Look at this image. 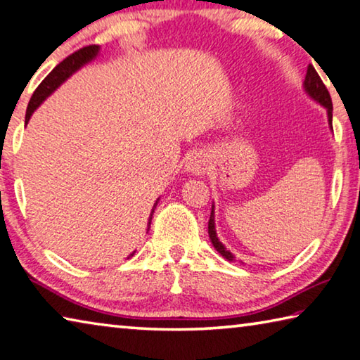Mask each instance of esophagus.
<instances>
[{"label":"esophagus","mask_w":360,"mask_h":360,"mask_svg":"<svg viewBox=\"0 0 360 360\" xmlns=\"http://www.w3.org/2000/svg\"><path fill=\"white\" fill-rule=\"evenodd\" d=\"M207 167H209V161L202 153H191L185 161V169L194 175L207 172Z\"/></svg>","instance_id":"esophagus-1"}]
</instances>
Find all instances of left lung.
<instances>
[{"mask_svg":"<svg viewBox=\"0 0 360 360\" xmlns=\"http://www.w3.org/2000/svg\"><path fill=\"white\" fill-rule=\"evenodd\" d=\"M304 91L308 96L316 100L317 103H321L323 108L327 110V116H328V126L333 131L332 127V111H333V105H332V98H330V94L327 91L326 84H323L321 76L317 75L316 68L313 65H309L308 72H306V78H304ZM209 238L214 244L215 250L220 253L221 257H225L228 262L234 260V255L229 250H226V247L220 243V239L217 238V231H215V215H214V205H212V212H210V219H209Z\"/></svg>","mask_w":360,"mask_h":360,"instance_id":"8db88e82","label":"left lung"}]
</instances>
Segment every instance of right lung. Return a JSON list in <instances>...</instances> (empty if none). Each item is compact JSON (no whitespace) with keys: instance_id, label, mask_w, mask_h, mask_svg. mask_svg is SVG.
<instances>
[{"instance_id":"right-lung-1","label":"right lung","mask_w":360,"mask_h":360,"mask_svg":"<svg viewBox=\"0 0 360 360\" xmlns=\"http://www.w3.org/2000/svg\"><path fill=\"white\" fill-rule=\"evenodd\" d=\"M98 51H100V47L97 44L82 47V49L73 52L72 56H68L67 58H65V60H62L54 70H52L49 75L46 76V78L43 79V82H41V84L37 87V91L33 92V96L30 98V103H28L27 115H25V124H27L28 121H30V116L33 115V111L37 110L39 105L44 102L46 97H49L51 94L54 92L65 79L70 78V76H72L76 72V70H79L82 65H86L87 62L94 60V58L97 57ZM158 201H159V199H158ZM158 201L155 202V205H153V210H151V214H150L148 229H150V225H151L153 212H155V209H156ZM134 253L135 252H132L129 257H132Z\"/></svg>"}]
</instances>
